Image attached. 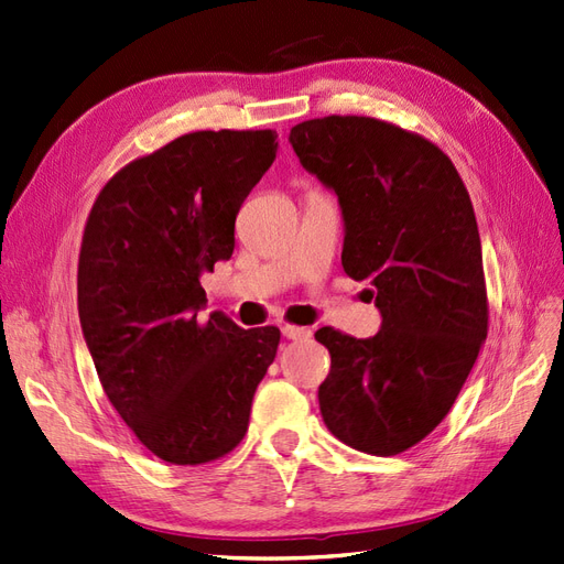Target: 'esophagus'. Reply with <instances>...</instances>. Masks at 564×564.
<instances>
[{
	"label": "esophagus",
	"instance_id": "34e87169",
	"mask_svg": "<svg viewBox=\"0 0 564 564\" xmlns=\"http://www.w3.org/2000/svg\"><path fill=\"white\" fill-rule=\"evenodd\" d=\"M281 333L288 337V340H310L312 330L304 328V326H295V324H283Z\"/></svg>",
	"mask_w": 564,
	"mask_h": 564
}]
</instances>
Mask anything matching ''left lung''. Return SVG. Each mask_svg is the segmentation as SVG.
Wrapping results in <instances>:
<instances>
[{"mask_svg": "<svg viewBox=\"0 0 564 564\" xmlns=\"http://www.w3.org/2000/svg\"><path fill=\"white\" fill-rule=\"evenodd\" d=\"M291 143L337 193L345 273L371 283L382 314L366 340L330 326L314 333L330 354L321 415L357 452L397 456L444 421L487 340L470 193L437 143L378 118L304 120Z\"/></svg>", "mask_w": 564, "mask_h": 564, "instance_id": "obj_1", "label": "left lung"}]
</instances>
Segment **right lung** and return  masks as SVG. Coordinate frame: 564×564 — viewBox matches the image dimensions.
Returning a JSON list of instances; mask_svg holds the SVG:
<instances>
[{
    "label": "right lung",
    "mask_w": 564,
    "mask_h": 564,
    "mask_svg": "<svg viewBox=\"0 0 564 564\" xmlns=\"http://www.w3.org/2000/svg\"><path fill=\"white\" fill-rule=\"evenodd\" d=\"M273 130L176 137L110 176L85 224L79 324L108 401L172 465H203L243 442L276 326L205 321L200 276L234 252L236 215L276 158Z\"/></svg>",
    "instance_id": "right-lung-1"
}]
</instances>
